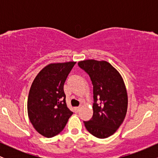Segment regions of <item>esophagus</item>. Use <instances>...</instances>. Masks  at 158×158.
I'll use <instances>...</instances> for the list:
<instances>
[{"label": "esophagus", "mask_w": 158, "mask_h": 158, "mask_svg": "<svg viewBox=\"0 0 158 158\" xmlns=\"http://www.w3.org/2000/svg\"><path fill=\"white\" fill-rule=\"evenodd\" d=\"M74 109H75V112H79V110H80V106H79V107H75V108H74Z\"/></svg>", "instance_id": "34e87169"}]
</instances>
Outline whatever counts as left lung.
Listing matches in <instances>:
<instances>
[{"instance_id": "1", "label": "left lung", "mask_w": 158, "mask_h": 158, "mask_svg": "<svg viewBox=\"0 0 158 158\" xmlns=\"http://www.w3.org/2000/svg\"><path fill=\"white\" fill-rule=\"evenodd\" d=\"M78 64L90 76L94 86L93 117L85 128L97 138L114 135L126 117L128 94L122 76L106 61H80Z\"/></svg>"}]
</instances>
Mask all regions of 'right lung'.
<instances>
[{"label": "right lung", "mask_w": 158, "mask_h": 158, "mask_svg": "<svg viewBox=\"0 0 158 158\" xmlns=\"http://www.w3.org/2000/svg\"><path fill=\"white\" fill-rule=\"evenodd\" d=\"M76 63L49 64L32 81L27 99V113L34 128L45 137L59 135L73 114L67 106L64 84Z\"/></svg>", "instance_id": "obj_1"}]
</instances>
